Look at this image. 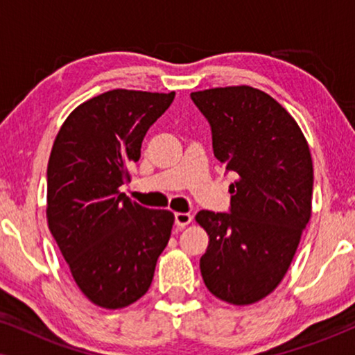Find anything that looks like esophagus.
Returning a JSON list of instances; mask_svg holds the SVG:
<instances>
[{
    "label": "esophagus",
    "instance_id": "34e87169",
    "mask_svg": "<svg viewBox=\"0 0 355 355\" xmlns=\"http://www.w3.org/2000/svg\"><path fill=\"white\" fill-rule=\"evenodd\" d=\"M174 221H176V226L184 227L192 221V215H191V213H181V211H179V213H176V215H174Z\"/></svg>",
    "mask_w": 355,
    "mask_h": 355
}]
</instances>
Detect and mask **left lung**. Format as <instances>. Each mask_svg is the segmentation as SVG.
Masks as SVG:
<instances>
[{
    "label": "left lung",
    "mask_w": 355,
    "mask_h": 355,
    "mask_svg": "<svg viewBox=\"0 0 355 355\" xmlns=\"http://www.w3.org/2000/svg\"><path fill=\"white\" fill-rule=\"evenodd\" d=\"M191 98L211 125L215 157L237 174L230 213L196 216L210 237L203 283L227 304H255L278 288L312 216L309 144L293 116L254 87H218Z\"/></svg>",
    "instance_id": "left-lung-1"
}]
</instances>
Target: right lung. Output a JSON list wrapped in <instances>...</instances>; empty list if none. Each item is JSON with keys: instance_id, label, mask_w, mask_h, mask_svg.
Segmentation results:
<instances>
[{"instance_id": "obj_1", "label": "right lung", "mask_w": 355, "mask_h": 355, "mask_svg": "<svg viewBox=\"0 0 355 355\" xmlns=\"http://www.w3.org/2000/svg\"><path fill=\"white\" fill-rule=\"evenodd\" d=\"M173 100L174 92H105L77 106L53 144L48 227L76 284L98 307L142 297L171 236V211L139 205L119 187L130 182L145 134Z\"/></svg>"}]
</instances>
